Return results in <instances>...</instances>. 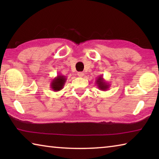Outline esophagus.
Here are the masks:
<instances>
[{"instance_id":"34e87169","label":"esophagus","mask_w":159,"mask_h":159,"mask_svg":"<svg viewBox=\"0 0 159 159\" xmlns=\"http://www.w3.org/2000/svg\"><path fill=\"white\" fill-rule=\"evenodd\" d=\"M78 76L79 77H83V75H84V74L83 73V72H78Z\"/></svg>"}]
</instances>
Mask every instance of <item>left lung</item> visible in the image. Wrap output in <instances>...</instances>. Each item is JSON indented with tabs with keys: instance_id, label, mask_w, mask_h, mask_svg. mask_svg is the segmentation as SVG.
I'll return each mask as SVG.
<instances>
[{
	"instance_id": "left-lung-1",
	"label": "left lung",
	"mask_w": 159,
	"mask_h": 159,
	"mask_svg": "<svg viewBox=\"0 0 159 159\" xmlns=\"http://www.w3.org/2000/svg\"><path fill=\"white\" fill-rule=\"evenodd\" d=\"M96 84L99 90L103 91H106L108 90L110 86L109 83H107L106 80H104L102 75L98 77V79L96 80Z\"/></svg>"
}]
</instances>
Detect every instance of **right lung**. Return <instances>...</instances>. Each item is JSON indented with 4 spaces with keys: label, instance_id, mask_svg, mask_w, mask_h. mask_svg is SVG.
I'll return each instance as SVG.
<instances>
[{
    "label": "right lung",
    "instance_id": "obj_1",
    "mask_svg": "<svg viewBox=\"0 0 159 159\" xmlns=\"http://www.w3.org/2000/svg\"><path fill=\"white\" fill-rule=\"evenodd\" d=\"M66 81V76H63L61 74H58L55 79H52L50 83L51 89L55 92H57L61 89H63V87Z\"/></svg>",
    "mask_w": 159,
    "mask_h": 159
}]
</instances>
